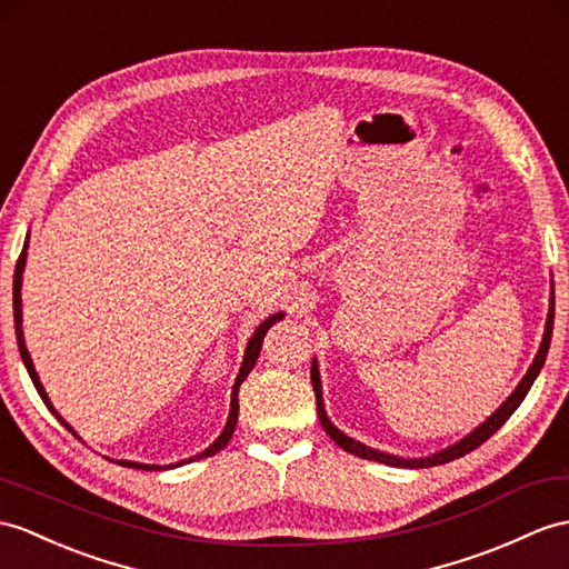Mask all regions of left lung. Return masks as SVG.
I'll use <instances>...</instances> for the list:
<instances>
[{"label":"left lung","mask_w":569,"mask_h":569,"mask_svg":"<svg viewBox=\"0 0 569 569\" xmlns=\"http://www.w3.org/2000/svg\"><path fill=\"white\" fill-rule=\"evenodd\" d=\"M552 318H556V295H552V287H550V307H548V318H546V330H543V340H540V348L533 357V362L529 367V371L523 373V379L519 381V386L515 391H511V396L505 400V403L497 408L488 420H485L482 425H478L473 432H468L463 439L456 441V445L441 449L437 453H429V456H420V459H403V456H393V453H386V451H379V449H371L367 445H362V441H357L352 437H348L342 432V429H338L336 425L330 422L328 412H326V403H323V386H321V373H318V359H313L311 362V383H313V391H316V410H318V420H321L323 429L328 432V437L336 441V445L345 451H350L355 456H359V459H369V461H379V463H386V466H396V468H429V466H441V463H449L453 459H461V456H466L468 451L478 449L485 439H490L497 429H500L507 420L509 415L515 412L521 400L526 398V393L531 391V386L536 381V377L540 373V369H543L546 365V357H548V348H550V338H552Z\"/></svg>","instance_id":"left-lung-1"}]
</instances>
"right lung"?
<instances>
[{
    "mask_svg": "<svg viewBox=\"0 0 569 569\" xmlns=\"http://www.w3.org/2000/svg\"><path fill=\"white\" fill-rule=\"evenodd\" d=\"M26 248H29V237H26V243H23V251H21V256H19V262H17V272H13V328H17V342H19V352H21V359H23V367H26V371H29V377H31V381H33V386H36V391H38V396L43 398V403L48 406V410L54 415V418H58L69 432H72L77 439H81L74 429H72V425H69L62 415L54 410V406L50 403V398H48V393H46V389H43V383H40V379H38V371H36V367H33V359H31V355H29V350H26V340H23V328H21V323H23V313H21V284H23V268H26ZM284 318V313L280 311V313H272V316H268L266 321H262L256 330H253V336H251V340H248V345H246V352H243V362H241V369H239V377H237V381H233V389H231V408H229V418H227V425H224V429H221V435L212 441L210 447H207L204 451H200V453H196V456H190V459H183V461H178V463H169V466H154V463H137V461H116V463H120V466H128V468H137V470H161V468H178V466H183V463H190V461H198V459H207V456H214L217 451H221L224 449L227 445H229V439H231V435H233V429H237V420H239V386L246 381V377L248 373H251V369L256 367V359H258V355H260V348H262V338H266V332L277 323V321H282ZM108 461H113V459H108Z\"/></svg>",
    "mask_w": 569,
    "mask_h": 569,
    "instance_id": "add662e5",
    "label": "right lung"
}]
</instances>
